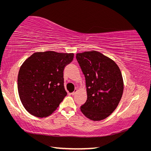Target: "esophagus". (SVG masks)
<instances>
[{
  "mask_svg": "<svg viewBox=\"0 0 151 151\" xmlns=\"http://www.w3.org/2000/svg\"><path fill=\"white\" fill-rule=\"evenodd\" d=\"M76 92H77V89H75V91H74V92H72V93H71V94H72V96H74V95H75V94L76 93Z\"/></svg>",
  "mask_w": 151,
  "mask_h": 151,
  "instance_id": "esophagus-1",
  "label": "esophagus"
}]
</instances>
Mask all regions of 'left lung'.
Here are the masks:
<instances>
[{
    "label": "left lung",
    "instance_id": "left-lung-1",
    "mask_svg": "<svg viewBox=\"0 0 151 151\" xmlns=\"http://www.w3.org/2000/svg\"><path fill=\"white\" fill-rule=\"evenodd\" d=\"M76 59L85 76L88 95L81 110L91 120H103L115 110L122 96L120 68L111 58L96 51L77 53Z\"/></svg>",
    "mask_w": 151,
    "mask_h": 151
}]
</instances>
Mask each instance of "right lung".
Masks as SVG:
<instances>
[{"mask_svg": "<svg viewBox=\"0 0 151 151\" xmlns=\"http://www.w3.org/2000/svg\"><path fill=\"white\" fill-rule=\"evenodd\" d=\"M74 55L53 51L36 52L22 63L17 77V89L27 111L43 118L58 107L67 94L63 70Z\"/></svg>", "mask_w": 151, "mask_h": 151, "instance_id": "obj_1", "label": "right lung"}]
</instances>
